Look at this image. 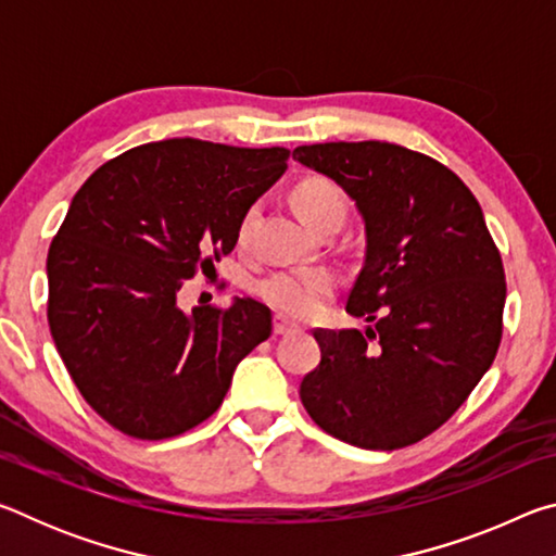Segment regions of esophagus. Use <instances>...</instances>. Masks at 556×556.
Wrapping results in <instances>:
<instances>
[{
    "instance_id": "34e87169",
    "label": "esophagus",
    "mask_w": 556,
    "mask_h": 556,
    "mask_svg": "<svg viewBox=\"0 0 556 556\" xmlns=\"http://www.w3.org/2000/svg\"><path fill=\"white\" fill-rule=\"evenodd\" d=\"M296 328H299V326L287 321L285 316H275V336H289V333H294Z\"/></svg>"
}]
</instances>
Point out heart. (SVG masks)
<instances>
[{"mask_svg":"<svg viewBox=\"0 0 556 556\" xmlns=\"http://www.w3.org/2000/svg\"><path fill=\"white\" fill-rule=\"evenodd\" d=\"M291 203L308 228L316 230L318 225L328 220L343 223L348 201L345 193L328 178H304L296 184L294 193H291ZM257 208L252 205L248 213L242 215L238 238L244 240L250 235L252 223H255ZM338 281L333 271L328 269H294V271H275V275L265 277L257 285V294L267 301L271 308L296 316L308 318L324 308L328 299L333 296Z\"/></svg>","mask_w":556,"mask_h":556,"instance_id":"heart-1","label":"heart"}]
</instances>
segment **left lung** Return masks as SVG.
Wrapping results in <instances>:
<instances>
[{
	"label": "left lung",
	"mask_w": 556,
	"mask_h": 556,
	"mask_svg": "<svg viewBox=\"0 0 556 556\" xmlns=\"http://www.w3.org/2000/svg\"><path fill=\"white\" fill-rule=\"evenodd\" d=\"M365 223V262L345 312L363 331L316 328L321 363L299 397L326 434L392 451L437 431L491 368L505 271L476 195L427 154L390 142L296 147Z\"/></svg>",
	"instance_id": "8db88e82"
}]
</instances>
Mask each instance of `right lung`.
Returning <instances> with one entry per match:
<instances>
[{
  "instance_id": "right-lung-1",
  "label": "right lung",
  "mask_w": 556,
  "mask_h": 556,
  "mask_svg": "<svg viewBox=\"0 0 556 556\" xmlns=\"http://www.w3.org/2000/svg\"><path fill=\"white\" fill-rule=\"evenodd\" d=\"M289 149L164 139L110 159L73 195L46 260L49 326L75 388L135 439H172L220 407L271 336L255 299L178 308V289L238 242Z\"/></svg>"
}]
</instances>
